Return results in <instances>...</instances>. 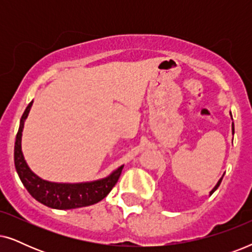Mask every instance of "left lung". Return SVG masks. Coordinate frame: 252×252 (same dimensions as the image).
I'll list each match as a JSON object with an SVG mask.
<instances>
[{
	"mask_svg": "<svg viewBox=\"0 0 252 252\" xmlns=\"http://www.w3.org/2000/svg\"><path fill=\"white\" fill-rule=\"evenodd\" d=\"M229 115H230V117H232V113H229ZM232 119H233V118H232ZM232 133L234 134V124H232ZM222 177H223V175H222ZM222 177L219 179V181H218V182H217V185L215 186V187H213V189H212V190H211V191H210V195H212V194H213V192H215V191L217 190V188H218V187H219V186H220V182H221V180H222Z\"/></svg>",
	"mask_w": 252,
	"mask_h": 252,
	"instance_id": "1",
	"label": "left lung"
}]
</instances>
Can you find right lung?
<instances>
[{
    "mask_svg": "<svg viewBox=\"0 0 252 252\" xmlns=\"http://www.w3.org/2000/svg\"><path fill=\"white\" fill-rule=\"evenodd\" d=\"M32 104L33 101L27 105L23 113L15 142V166L24 187L37 202L51 209H77L93 205L102 201L117 184L124 165L119 166L106 178L89 182H79V184H61V182L43 180L29 167L22 151V135L24 124Z\"/></svg>",
    "mask_w": 252,
    "mask_h": 252,
    "instance_id": "add662e5",
    "label": "right lung"
}]
</instances>
